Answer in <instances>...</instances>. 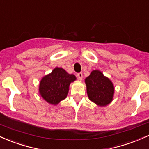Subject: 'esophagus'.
Segmentation results:
<instances>
[{
	"label": "esophagus",
	"mask_w": 149,
	"mask_h": 149,
	"mask_svg": "<svg viewBox=\"0 0 149 149\" xmlns=\"http://www.w3.org/2000/svg\"><path fill=\"white\" fill-rule=\"evenodd\" d=\"M77 76H78V78L79 80H82L83 79V73H78L77 74Z\"/></svg>",
	"instance_id": "obj_1"
}]
</instances>
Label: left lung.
<instances>
[{"instance_id": "left-lung-1", "label": "left lung", "mask_w": 149, "mask_h": 149, "mask_svg": "<svg viewBox=\"0 0 149 149\" xmlns=\"http://www.w3.org/2000/svg\"><path fill=\"white\" fill-rule=\"evenodd\" d=\"M89 99L98 106H106L112 101L113 83L98 70H94L85 79Z\"/></svg>"}]
</instances>
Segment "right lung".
<instances>
[{
  "label": "right lung",
  "instance_id": "obj_1",
  "mask_svg": "<svg viewBox=\"0 0 149 149\" xmlns=\"http://www.w3.org/2000/svg\"><path fill=\"white\" fill-rule=\"evenodd\" d=\"M76 80L74 75L69 74L62 68L56 67L52 73L42 78L39 92L41 97L48 103L56 105L66 98L70 83Z\"/></svg>",
  "mask_w": 149,
  "mask_h": 149
}]
</instances>
